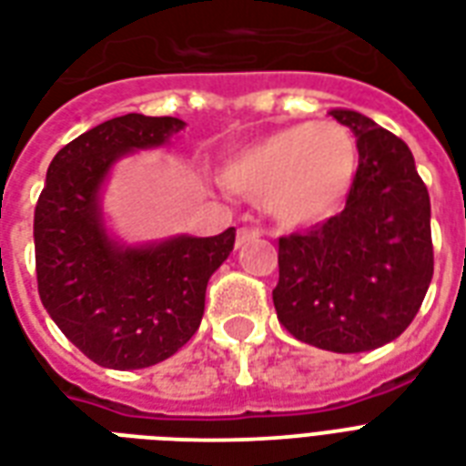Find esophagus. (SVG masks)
<instances>
[{
	"mask_svg": "<svg viewBox=\"0 0 466 466\" xmlns=\"http://www.w3.org/2000/svg\"><path fill=\"white\" fill-rule=\"evenodd\" d=\"M262 236V228H258V226H245V228L238 230V238H236V245L238 248H243L245 243H250V240H255V238Z\"/></svg>",
	"mask_w": 466,
	"mask_h": 466,
	"instance_id": "obj_1",
	"label": "esophagus"
}]
</instances>
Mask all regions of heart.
Listing matches in <instances>:
<instances>
[{"label": "heart", "instance_id": "heart-1", "mask_svg": "<svg viewBox=\"0 0 466 466\" xmlns=\"http://www.w3.org/2000/svg\"><path fill=\"white\" fill-rule=\"evenodd\" d=\"M360 150L352 133L333 121L297 124L255 140L223 162L221 184L289 228L328 221L355 182Z\"/></svg>", "mask_w": 466, "mask_h": 466}]
</instances>
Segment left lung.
Instances as JSON below:
<instances>
[{
  "instance_id": "1",
  "label": "left lung",
  "mask_w": 466,
  "mask_h": 466,
  "mask_svg": "<svg viewBox=\"0 0 466 466\" xmlns=\"http://www.w3.org/2000/svg\"><path fill=\"white\" fill-rule=\"evenodd\" d=\"M330 116L355 133L360 165L345 208L279 238L277 319L330 352L381 348L410 326L432 279L431 197L409 146L357 111Z\"/></svg>"
}]
</instances>
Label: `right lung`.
Instances as JSON below:
<instances>
[{"label": "right lung", "mask_w": 466, "mask_h": 466, "mask_svg": "<svg viewBox=\"0 0 466 466\" xmlns=\"http://www.w3.org/2000/svg\"><path fill=\"white\" fill-rule=\"evenodd\" d=\"M184 126L126 114L70 140L53 157L34 214L38 294L65 338L109 370H143L175 355L199 330L208 277L236 243V228L121 250L96 211L116 157L160 146Z\"/></svg>", "instance_id": "right-lung-1"}]
</instances>
